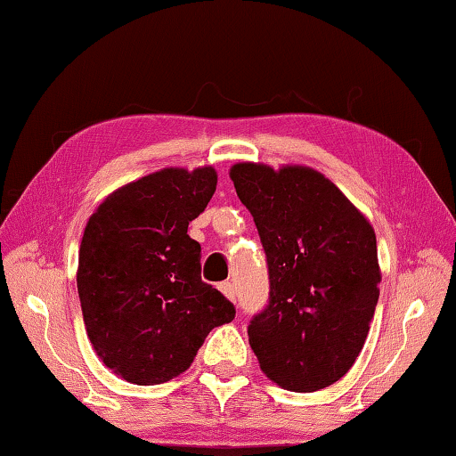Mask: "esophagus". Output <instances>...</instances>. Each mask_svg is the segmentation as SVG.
<instances>
[{"label":"esophagus","mask_w":456,"mask_h":456,"mask_svg":"<svg viewBox=\"0 0 456 456\" xmlns=\"http://www.w3.org/2000/svg\"><path fill=\"white\" fill-rule=\"evenodd\" d=\"M219 289L223 291V296L229 297L231 302H235V288H233V283H231V281L221 283V285H219Z\"/></svg>","instance_id":"esophagus-1"}]
</instances>
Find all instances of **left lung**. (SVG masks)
Masks as SVG:
<instances>
[{"mask_svg": "<svg viewBox=\"0 0 456 456\" xmlns=\"http://www.w3.org/2000/svg\"><path fill=\"white\" fill-rule=\"evenodd\" d=\"M229 176L267 257L269 304L247 328L259 366L281 388H326L356 362L374 318V229L310 167L237 163Z\"/></svg>", "mask_w": 456, "mask_h": 456, "instance_id": "1", "label": "left lung"}]
</instances>
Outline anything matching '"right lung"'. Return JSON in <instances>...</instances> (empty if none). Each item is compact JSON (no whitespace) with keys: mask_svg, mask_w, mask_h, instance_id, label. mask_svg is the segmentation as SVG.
Segmentation results:
<instances>
[{"mask_svg":"<svg viewBox=\"0 0 456 456\" xmlns=\"http://www.w3.org/2000/svg\"><path fill=\"white\" fill-rule=\"evenodd\" d=\"M215 189L213 167L163 168L108 195L86 223L78 257L84 323L100 360L138 386L183 374L235 307L200 280L187 235Z\"/></svg>","mask_w":456,"mask_h":456,"instance_id":"1","label":"right lung"}]
</instances>
